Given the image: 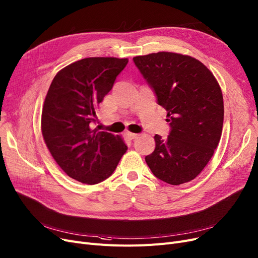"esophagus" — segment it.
I'll use <instances>...</instances> for the list:
<instances>
[{
    "instance_id": "obj_1",
    "label": "esophagus",
    "mask_w": 258,
    "mask_h": 258,
    "mask_svg": "<svg viewBox=\"0 0 258 258\" xmlns=\"http://www.w3.org/2000/svg\"><path fill=\"white\" fill-rule=\"evenodd\" d=\"M125 136L127 137V139L129 140H135L138 138V135H136V133H131V132H126Z\"/></svg>"
}]
</instances>
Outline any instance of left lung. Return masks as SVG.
<instances>
[{"instance_id":"left-lung-1","label":"left lung","mask_w":258,"mask_h":258,"mask_svg":"<svg viewBox=\"0 0 258 258\" xmlns=\"http://www.w3.org/2000/svg\"><path fill=\"white\" fill-rule=\"evenodd\" d=\"M167 111L169 136H154L145 161L158 179L171 185L191 181L217 148L223 126V97L212 72L199 60L169 51L133 58Z\"/></svg>"}]
</instances>
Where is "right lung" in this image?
<instances>
[{
    "label": "right lung",
    "instance_id": "obj_1",
    "mask_svg": "<svg viewBox=\"0 0 258 258\" xmlns=\"http://www.w3.org/2000/svg\"><path fill=\"white\" fill-rule=\"evenodd\" d=\"M127 63V58H85L51 81L41 129L50 154L72 179L90 185L106 180L127 150L119 136L93 129L99 104Z\"/></svg>",
    "mask_w": 258,
    "mask_h": 258
}]
</instances>
